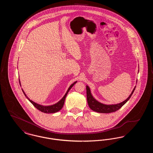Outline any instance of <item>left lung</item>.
Returning a JSON list of instances; mask_svg holds the SVG:
<instances>
[{
    "mask_svg": "<svg viewBox=\"0 0 153 153\" xmlns=\"http://www.w3.org/2000/svg\"><path fill=\"white\" fill-rule=\"evenodd\" d=\"M133 89L131 94L128 97L127 99H126L123 102H121L118 104H105L102 103L100 102H98L97 100L95 99V97L92 96L91 94V91L90 89V88L88 85H86V89H87V102L89 108L92 109V111L99 112V113H104V114H108L113 112H115L118 109H120L126 102L130 99L131 96L132 95L135 89Z\"/></svg>",
    "mask_w": 153,
    "mask_h": 153,
    "instance_id": "obj_1",
    "label": "left lung"
}]
</instances>
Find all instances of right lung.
Masks as SVG:
<instances>
[{
    "label": "right lung",
    "mask_w": 153,
    "mask_h": 153,
    "mask_svg": "<svg viewBox=\"0 0 153 153\" xmlns=\"http://www.w3.org/2000/svg\"><path fill=\"white\" fill-rule=\"evenodd\" d=\"M77 81H75L74 82L73 84H72L71 85V86L69 87L68 89L67 90L66 92L65 95L63 96V97L59 101L57 102V103L56 104H54L53 105H41V104H38L36 102H33L31 100H30L29 98L27 96L26 94H25V92H24L23 89H22V91L24 94L25 96L26 97V98L29 100V102L36 108V109L39 110L40 111L44 112V113H46V114H53V113H56L57 112H58L59 111H60L61 109H62V108L64 106V102H65V100L66 97V95L68 94V93L69 92V91H70V89L73 87V85L77 82ZM19 83H20V85H21V81L19 80Z\"/></svg>",
    "instance_id": "obj_1"
}]
</instances>
